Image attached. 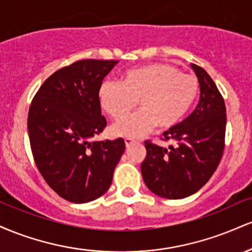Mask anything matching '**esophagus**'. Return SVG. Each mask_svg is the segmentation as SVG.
Masks as SVG:
<instances>
[{
  "label": "esophagus",
  "mask_w": 252,
  "mask_h": 252,
  "mask_svg": "<svg viewBox=\"0 0 252 252\" xmlns=\"http://www.w3.org/2000/svg\"><path fill=\"white\" fill-rule=\"evenodd\" d=\"M124 142H126V148H130V147L134 146V144L138 143L137 141L132 140V138H126V141H124Z\"/></svg>",
  "instance_id": "1"
}]
</instances>
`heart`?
I'll use <instances>...</instances> for the list:
<instances>
[{"mask_svg": "<svg viewBox=\"0 0 252 252\" xmlns=\"http://www.w3.org/2000/svg\"><path fill=\"white\" fill-rule=\"evenodd\" d=\"M199 94V82L192 74L181 73L172 63H158L131 68L122 82L102 83L98 98L110 117L120 120L139 102L140 110L111 126L117 137L138 138L156 126L166 130L175 126L187 115Z\"/></svg>", "mask_w": 252, "mask_h": 252, "instance_id": "obj_1", "label": "heart"}]
</instances>
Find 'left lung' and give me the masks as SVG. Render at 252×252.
Here are the masks:
<instances>
[{
  "instance_id": "left-lung-1",
  "label": "left lung",
  "mask_w": 252,
  "mask_h": 252,
  "mask_svg": "<svg viewBox=\"0 0 252 252\" xmlns=\"http://www.w3.org/2000/svg\"><path fill=\"white\" fill-rule=\"evenodd\" d=\"M200 86V98L186 120L164 131L169 148L146 141L141 164L144 184L156 195L182 199L194 194L210 180L224 152L226 108L220 92L206 71L190 63Z\"/></svg>"
}]
</instances>
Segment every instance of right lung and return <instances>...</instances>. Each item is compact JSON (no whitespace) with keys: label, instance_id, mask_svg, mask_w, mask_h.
Returning a JSON list of instances; mask_svg holds the SVG:
<instances>
[{"label":"right lung","instance_id":"right-lung-1","mask_svg":"<svg viewBox=\"0 0 252 252\" xmlns=\"http://www.w3.org/2000/svg\"><path fill=\"white\" fill-rule=\"evenodd\" d=\"M117 63H73L48 77L32 100L27 124L34 161L48 186L71 202L102 196L126 149L123 138L90 141L106 126L98 91Z\"/></svg>","mask_w":252,"mask_h":252}]
</instances>
